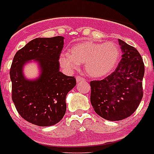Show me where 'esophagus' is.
Instances as JSON below:
<instances>
[{"label":"esophagus","mask_w":154,"mask_h":154,"mask_svg":"<svg viewBox=\"0 0 154 154\" xmlns=\"http://www.w3.org/2000/svg\"><path fill=\"white\" fill-rule=\"evenodd\" d=\"M76 80H77V82H80V81H84V77H81V76H77V77H76Z\"/></svg>","instance_id":"esophagus-1"}]
</instances>
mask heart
Wrapping results in <instances>:
<instances>
[{
	"mask_svg": "<svg viewBox=\"0 0 154 154\" xmlns=\"http://www.w3.org/2000/svg\"><path fill=\"white\" fill-rule=\"evenodd\" d=\"M120 55V48L113 42H83L73 46L70 54H62L59 63L70 71L78 69L80 64H85L89 77L102 78L115 70Z\"/></svg>",
	"mask_w": 154,
	"mask_h": 154,
	"instance_id": "obj_1",
	"label": "heart"
}]
</instances>
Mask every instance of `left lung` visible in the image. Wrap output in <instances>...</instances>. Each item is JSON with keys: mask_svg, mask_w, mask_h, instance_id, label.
Returning <instances> with one entry per match:
<instances>
[{"mask_svg": "<svg viewBox=\"0 0 154 154\" xmlns=\"http://www.w3.org/2000/svg\"><path fill=\"white\" fill-rule=\"evenodd\" d=\"M122 59L112 74L100 81H92L90 100L97 115L110 121L131 116L143 97L145 66L137 50L119 39Z\"/></svg>", "mask_w": 154, "mask_h": 154, "instance_id": "1", "label": "left lung"}]
</instances>
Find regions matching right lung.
I'll return each mask as SVG.
<instances>
[{
    "label": "right lung",
    "instance_id": "right-lung-1",
    "mask_svg": "<svg viewBox=\"0 0 154 154\" xmlns=\"http://www.w3.org/2000/svg\"><path fill=\"white\" fill-rule=\"evenodd\" d=\"M64 37L37 38L30 41L13 57L10 78L12 99L20 116L39 127L53 126L66 111V95L76 85L74 77L59 71V57ZM31 60L38 61L41 77L35 81L25 79L23 67Z\"/></svg>",
    "mask_w": 154,
    "mask_h": 154
}]
</instances>
